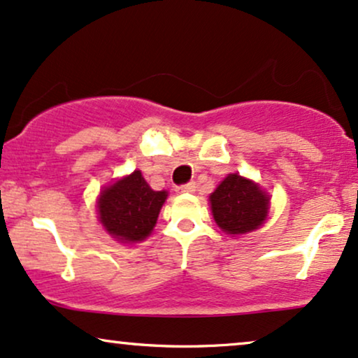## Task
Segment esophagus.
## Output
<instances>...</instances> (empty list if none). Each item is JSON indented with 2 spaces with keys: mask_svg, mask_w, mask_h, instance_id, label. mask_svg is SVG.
Listing matches in <instances>:
<instances>
[{
  "mask_svg": "<svg viewBox=\"0 0 358 358\" xmlns=\"http://www.w3.org/2000/svg\"><path fill=\"white\" fill-rule=\"evenodd\" d=\"M194 192V182H189L187 185H180L176 187V193H193Z\"/></svg>",
  "mask_w": 358,
  "mask_h": 358,
  "instance_id": "obj_1",
  "label": "esophagus"
}]
</instances>
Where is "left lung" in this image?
<instances>
[{"instance_id":"left-lung-1","label":"left lung","mask_w":358,"mask_h":358,"mask_svg":"<svg viewBox=\"0 0 358 358\" xmlns=\"http://www.w3.org/2000/svg\"><path fill=\"white\" fill-rule=\"evenodd\" d=\"M210 203L215 223L231 236L255 231L268 218L269 194L238 173L226 176L210 194Z\"/></svg>"}]
</instances>
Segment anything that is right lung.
I'll return each instance as SVG.
<instances>
[{
  "mask_svg": "<svg viewBox=\"0 0 358 358\" xmlns=\"http://www.w3.org/2000/svg\"><path fill=\"white\" fill-rule=\"evenodd\" d=\"M166 196L165 189H152L142 171L135 170L102 189L97 201L99 221L117 241L140 243L150 236Z\"/></svg>",
  "mask_w": 358,
  "mask_h": 358,
  "instance_id": "obj_1",
  "label": "right lung"
}]
</instances>
